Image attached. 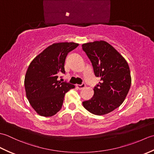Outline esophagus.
<instances>
[{
    "mask_svg": "<svg viewBox=\"0 0 154 154\" xmlns=\"http://www.w3.org/2000/svg\"><path fill=\"white\" fill-rule=\"evenodd\" d=\"M76 87L79 89H83L85 87V85L84 83L81 84V85H76Z\"/></svg>",
    "mask_w": 154,
    "mask_h": 154,
    "instance_id": "34e87169",
    "label": "esophagus"
}]
</instances>
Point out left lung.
<instances>
[{
	"label": "left lung",
	"instance_id": "left-lung-1",
	"mask_svg": "<svg viewBox=\"0 0 154 154\" xmlns=\"http://www.w3.org/2000/svg\"><path fill=\"white\" fill-rule=\"evenodd\" d=\"M82 48L92 63L94 75L101 81L93 89V97L83 105L95 115L106 114L120 106L128 93L132 82L129 65L105 41L88 42Z\"/></svg>",
	"mask_w": 154,
	"mask_h": 154
}]
</instances>
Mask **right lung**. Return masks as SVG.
<instances>
[{"label":"right lung","instance_id":"right-lung-1","mask_svg":"<svg viewBox=\"0 0 154 154\" xmlns=\"http://www.w3.org/2000/svg\"><path fill=\"white\" fill-rule=\"evenodd\" d=\"M75 42H59L38 55L27 69L24 79L26 97L39 115L52 116L60 110L67 91L75 85L57 80L65 73V60L69 52L76 48Z\"/></svg>","mask_w":154,"mask_h":154}]
</instances>
